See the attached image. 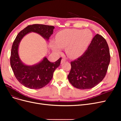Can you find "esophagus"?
Returning a JSON list of instances; mask_svg holds the SVG:
<instances>
[{
  "mask_svg": "<svg viewBox=\"0 0 121 121\" xmlns=\"http://www.w3.org/2000/svg\"><path fill=\"white\" fill-rule=\"evenodd\" d=\"M65 61H66V60H65V59H64V58H63V59L61 60V64H63V63H65Z\"/></svg>",
  "mask_w": 121,
  "mask_h": 121,
  "instance_id": "obj_1",
  "label": "esophagus"
}]
</instances>
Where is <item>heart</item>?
Returning a JSON list of instances; mask_svg holds the SVG:
<instances>
[{
  "label": "heart",
  "mask_w": 121,
  "mask_h": 121,
  "mask_svg": "<svg viewBox=\"0 0 121 121\" xmlns=\"http://www.w3.org/2000/svg\"><path fill=\"white\" fill-rule=\"evenodd\" d=\"M92 37V33L89 29H65L57 33L56 41L50 42V47L56 53L60 52L61 47H65V52L69 57L78 58L86 52Z\"/></svg>",
  "instance_id": "heart-1"
}]
</instances>
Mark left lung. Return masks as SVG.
<instances>
[{"label":"left lung","mask_w":121,"mask_h":121,"mask_svg":"<svg viewBox=\"0 0 121 121\" xmlns=\"http://www.w3.org/2000/svg\"><path fill=\"white\" fill-rule=\"evenodd\" d=\"M109 62L108 43L102 36L96 34L82 56L71 62L69 81L77 88H92L104 78Z\"/></svg>","instance_id":"left-lung-1"}]
</instances>
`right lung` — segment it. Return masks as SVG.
I'll list each match as a JSON object with an SVG mask.
<instances>
[{"label":"right lung","mask_w":121,"mask_h":121,"mask_svg":"<svg viewBox=\"0 0 121 121\" xmlns=\"http://www.w3.org/2000/svg\"><path fill=\"white\" fill-rule=\"evenodd\" d=\"M54 26L41 24L29 25L22 30L13 41L11 50L10 63L14 75L21 84L32 89L41 88L48 84L52 79L56 69L60 66L61 58L54 63H51L46 57L38 64L32 65L24 64L20 59L19 47L25 35L35 32L48 41L53 34Z\"/></svg>","instance_id":"obj_1"}]
</instances>
